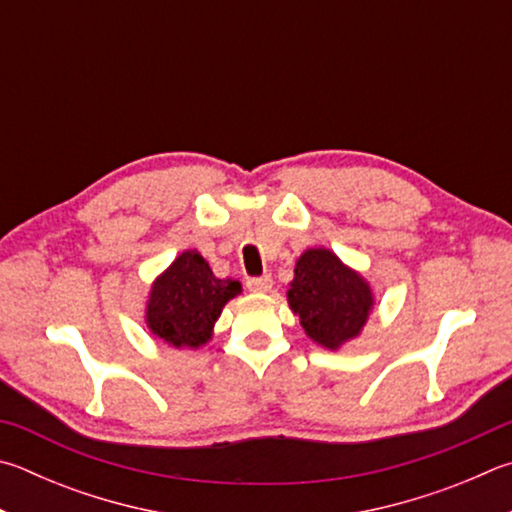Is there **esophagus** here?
I'll return each instance as SVG.
<instances>
[{"label":"esophagus","mask_w":512,"mask_h":512,"mask_svg":"<svg viewBox=\"0 0 512 512\" xmlns=\"http://www.w3.org/2000/svg\"><path fill=\"white\" fill-rule=\"evenodd\" d=\"M246 286H248V291H253V293H266V291H271V286H273V277H271V275L248 277V280H246Z\"/></svg>","instance_id":"esophagus-1"}]
</instances>
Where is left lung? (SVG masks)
<instances>
[{"instance_id":"left-lung-1","label":"left lung","mask_w":512,"mask_h":512,"mask_svg":"<svg viewBox=\"0 0 512 512\" xmlns=\"http://www.w3.org/2000/svg\"><path fill=\"white\" fill-rule=\"evenodd\" d=\"M288 304L306 336L327 349L356 338L369 318V284L327 248H311L297 259Z\"/></svg>"}]
</instances>
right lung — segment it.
<instances>
[{"label": "right lung", "mask_w": 512, "mask_h": 512, "mask_svg": "<svg viewBox=\"0 0 512 512\" xmlns=\"http://www.w3.org/2000/svg\"><path fill=\"white\" fill-rule=\"evenodd\" d=\"M241 291L235 280H219L197 250H185L154 282L147 302V327L172 347L206 345L226 302Z\"/></svg>", "instance_id": "add662e5"}]
</instances>
